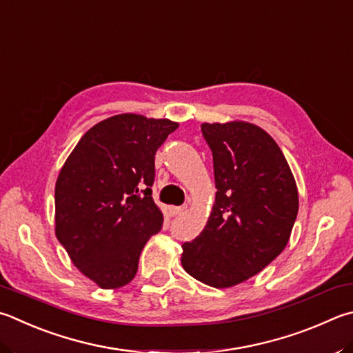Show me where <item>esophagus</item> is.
Masks as SVG:
<instances>
[{"label": "esophagus", "instance_id": "obj_1", "mask_svg": "<svg viewBox=\"0 0 353 353\" xmlns=\"http://www.w3.org/2000/svg\"><path fill=\"white\" fill-rule=\"evenodd\" d=\"M168 210H170L171 216H179V214H182L185 210H187V205H182V207H170Z\"/></svg>", "mask_w": 353, "mask_h": 353}]
</instances>
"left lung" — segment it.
<instances>
[{"mask_svg":"<svg viewBox=\"0 0 353 353\" xmlns=\"http://www.w3.org/2000/svg\"><path fill=\"white\" fill-rule=\"evenodd\" d=\"M213 152L216 201L202 233L182 245V267L227 288L254 276L285 248L298 214V188L278 143L248 121L202 123Z\"/></svg>","mask_w":353,"mask_h":353,"instance_id":"1","label":"left lung"}]
</instances>
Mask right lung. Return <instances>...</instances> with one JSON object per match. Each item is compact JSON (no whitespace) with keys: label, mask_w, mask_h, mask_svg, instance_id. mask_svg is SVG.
Here are the masks:
<instances>
[{"label":"right lung","mask_w":353,"mask_h":353,"mask_svg":"<svg viewBox=\"0 0 353 353\" xmlns=\"http://www.w3.org/2000/svg\"><path fill=\"white\" fill-rule=\"evenodd\" d=\"M179 123L119 114L85 132L55 183V236L70 261L101 288L137 273L140 253L163 214L151 197L154 156Z\"/></svg>","instance_id":"obj_1"}]
</instances>
